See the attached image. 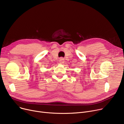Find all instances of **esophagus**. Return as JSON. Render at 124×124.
Listing matches in <instances>:
<instances>
[{"instance_id": "34e87169", "label": "esophagus", "mask_w": 124, "mask_h": 124, "mask_svg": "<svg viewBox=\"0 0 124 124\" xmlns=\"http://www.w3.org/2000/svg\"><path fill=\"white\" fill-rule=\"evenodd\" d=\"M59 62H60V64H63L64 63V59L62 58H60V60H59Z\"/></svg>"}]
</instances>
